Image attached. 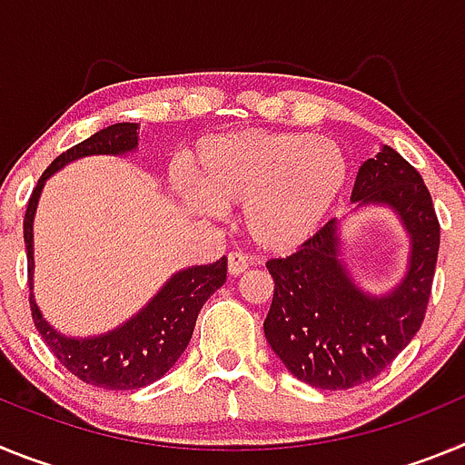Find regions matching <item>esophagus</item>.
I'll list each match as a JSON object with an SVG mask.
<instances>
[{"instance_id":"obj_1","label":"esophagus","mask_w":465,"mask_h":465,"mask_svg":"<svg viewBox=\"0 0 465 465\" xmlns=\"http://www.w3.org/2000/svg\"><path fill=\"white\" fill-rule=\"evenodd\" d=\"M246 268H249V256H244L240 252L228 253V272L232 277H240L242 272H246Z\"/></svg>"}]
</instances>
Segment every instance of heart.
Returning <instances> with one entry per match:
<instances>
[{
  "mask_svg": "<svg viewBox=\"0 0 465 465\" xmlns=\"http://www.w3.org/2000/svg\"><path fill=\"white\" fill-rule=\"evenodd\" d=\"M188 174L209 207L244 204V228L261 249L286 252L319 228L347 179L332 139L302 133H232L193 151Z\"/></svg>",
  "mask_w": 465,
  "mask_h": 465,
  "instance_id": "b5f03b06",
  "label": "heart"
}]
</instances>
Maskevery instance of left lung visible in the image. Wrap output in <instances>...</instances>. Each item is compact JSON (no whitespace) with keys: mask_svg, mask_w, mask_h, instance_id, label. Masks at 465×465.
<instances>
[{"mask_svg":"<svg viewBox=\"0 0 465 465\" xmlns=\"http://www.w3.org/2000/svg\"><path fill=\"white\" fill-rule=\"evenodd\" d=\"M351 203L389 207L408 230V272L389 293H365L351 279L335 219L295 253L268 261L274 295L265 338L291 375L328 391L371 381L408 347L424 322L440 249L429 188L391 146L359 167Z\"/></svg>","mask_w":465,"mask_h":465,"instance_id":"1","label":"left lung"}]
</instances>
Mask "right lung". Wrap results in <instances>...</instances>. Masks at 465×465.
<instances>
[{
	"instance_id": "obj_1",
	"label": "right lung",
	"mask_w": 465,
	"mask_h": 465,
	"mask_svg": "<svg viewBox=\"0 0 465 465\" xmlns=\"http://www.w3.org/2000/svg\"><path fill=\"white\" fill-rule=\"evenodd\" d=\"M137 123H116L100 133H94L85 142L76 143L63 155L53 160L48 170L41 174L36 188L32 191L27 212H25V246H27V277H30V307L32 319L60 363L81 381L109 391H130L153 384L165 375L176 361L182 359L191 342L197 314L213 291H219L228 274V258L212 262V265H195V268L179 270L172 274L170 282L142 307L133 319L123 326L97 335V338H67L57 332L51 323L41 316L39 305L35 302V212L39 203L41 188L51 174L63 170L72 160L85 155H125L137 151Z\"/></svg>"
}]
</instances>
